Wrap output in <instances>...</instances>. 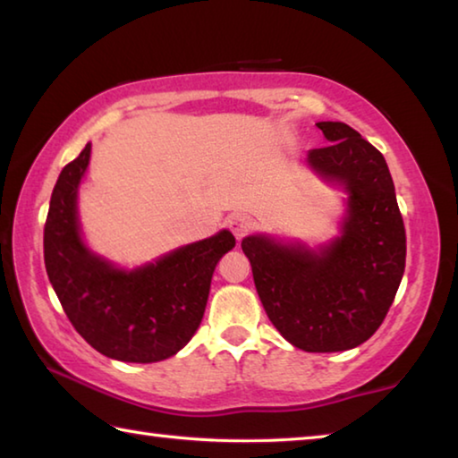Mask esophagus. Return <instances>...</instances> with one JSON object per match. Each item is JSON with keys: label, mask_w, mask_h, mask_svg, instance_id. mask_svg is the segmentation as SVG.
Instances as JSON below:
<instances>
[{"label": "esophagus", "mask_w": 458, "mask_h": 458, "mask_svg": "<svg viewBox=\"0 0 458 458\" xmlns=\"http://www.w3.org/2000/svg\"><path fill=\"white\" fill-rule=\"evenodd\" d=\"M226 224H228V228L232 230V234H234L236 238H242L246 232H250L254 228V220L250 218V216L238 214V212L228 216Z\"/></svg>", "instance_id": "obj_1"}]
</instances>
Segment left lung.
<instances>
[{
  "label": "left lung",
  "mask_w": 458,
  "mask_h": 458,
  "mask_svg": "<svg viewBox=\"0 0 458 458\" xmlns=\"http://www.w3.org/2000/svg\"><path fill=\"white\" fill-rule=\"evenodd\" d=\"M317 127L327 147L307 167L345 191L337 234L321 244L268 234L242 238L270 323L311 353L347 352L382 325L406 267V232L390 169L374 145L339 121Z\"/></svg>",
  "instance_id": "1"
}]
</instances>
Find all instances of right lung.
<instances>
[{
  "label": "right lung",
  "mask_w": 458,
  "mask_h": 458,
  "mask_svg": "<svg viewBox=\"0 0 458 458\" xmlns=\"http://www.w3.org/2000/svg\"><path fill=\"white\" fill-rule=\"evenodd\" d=\"M90 143L58 175L44 228V262L60 305L98 353L153 363L188 345L206 311L214 268L232 250L230 230L177 246L125 268L92 250L82 236L79 190Z\"/></svg>",
  "instance_id": "obj_1"
}]
</instances>
